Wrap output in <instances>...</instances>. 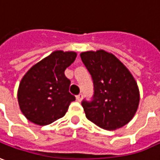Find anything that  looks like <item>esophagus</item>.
<instances>
[{
    "label": "esophagus",
    "instance_id": "34e87169",
    "mask_svg": "<svg viewBox=\"0 0 160 160\" xmlns=\"http://www.w3.org/2000/svg\"><path fill=\"white\" fill-rule=\"evenodd\" d=\"M77 100H78V102H80V101H81V100H82V94H81V93H80V94H78V96H77Z\"/></svg>",
    "mask_w": 160,
    "mask_h": 160
}]
</instances>
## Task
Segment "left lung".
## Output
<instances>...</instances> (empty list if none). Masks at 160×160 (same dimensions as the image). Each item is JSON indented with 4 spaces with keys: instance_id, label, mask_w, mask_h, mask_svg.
<instances>
[{
    "instance_id": "1",
    "label": "left lung",
    "mask_w": 160,
    "mask_h": 160,
    "mask_svg": "<svg viewBox=\"0 0 160 160\" xmlns=\"http://www.w3.org/2000/svg\"><path fill=\"white\" fill-rule=\"evenodd\" d=\"M93 81L92 99H83L86 118L107 130L123 127L134 117L139 105V90L131 73L112 53L104 50L80 53Z\"/></svg>"
}]
</instances>
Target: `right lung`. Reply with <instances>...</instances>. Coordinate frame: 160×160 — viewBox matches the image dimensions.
Here are the masks:
<instances>
[{"instance_id":"1","label":"right lung","mask_w":160,"mask_h":160,"mask_svg":"<svg viewBox=\"0 0 160 160\" xmlns=\"http://www.w3.org/2000/svg\"><path fill=\"white\" fill-rule=\"evenodd\" d=\"M75 52L55 51L31 68L18 92L23 115L38 125H48L63 117L76 99L68 92L70 80L64 71L76 60Z\"/></svg>"}]
</instances>
